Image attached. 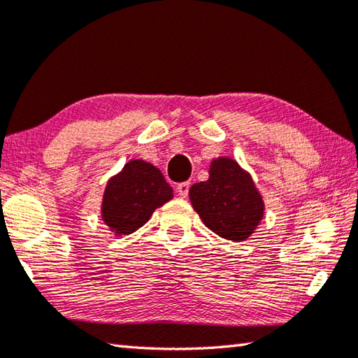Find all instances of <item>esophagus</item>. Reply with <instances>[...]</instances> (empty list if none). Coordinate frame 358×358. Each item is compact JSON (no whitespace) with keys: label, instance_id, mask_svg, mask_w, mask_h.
<instances>
[{"label":"esophagus","instance_id":"esophagus-1","mask_svg":"<svg viewBox=\"0 0 358 358\" xmlns=\"http://www.w3.org/2000/svg\"><path fill=\"white\" fill-rule=\"evenodd\" d=\"M189 186H191L189 181H185V183L177 185V187H175V189H177L180 197H186L187 192H189Z\"/></svg>","mask_w":358,"mask_h":358}]
</instances>
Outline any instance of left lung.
I'll return each instance as SVG.
<instances>
[{
	"label": "left lung",
	"instance_id": "obj_1",
	"mask_svg": "<svg viewBox=\"0 0 358 358\" xmlns=\"http://www.w3.org/2000/svg\"><path fill=\"white\" fill-rule=\"evenodd\" d=\"M210 177L191 186L189 199L205 226L232 241L251 237L264 217L265 205L251 175L230 157H216Z\"/></svg>",
	"mask_w": 358,
	"mask_h": 358
}]
</instances>
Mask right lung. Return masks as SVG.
Listing matches in <instances>:
<instances>
[{
    "mask_svg": "<svg viewBox=\"0 0 358 358\" xmlns=\"http://www.w3.org/2000/svg\"><path fill=\"white\" fill-rule=\"evenodd\" d=\"M172 197V187L159 169L143 159H132L107 181L101 207L102 221L115 235H129Z\"/></svg>",
    "mask_w": 358,
    "mask_h": 358,
    "instance_id": "right-lung-1",
    "label": "right lung"
}]
</instances>
